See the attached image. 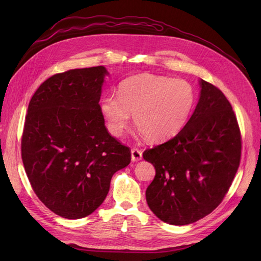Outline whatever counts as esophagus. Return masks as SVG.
Masks as SVG:
<instances>
[{"label":"esophagus","mask_w":261,"mask_h":261,"mask_svg":"<svg viewBox=\"0 0 261 261\" xmlns=\"http://www.w3.org/2000/svg\"><path fill=\"white\" fill-rule=\"evenodd\" d=\"M141 158H143V152H141V150L134 147L132 148V161L133 162H136L141 160Z\"/></svg>","instance_id":"1"}]
</instances>
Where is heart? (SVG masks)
<instances>
[{
    "instance_id": "b5f03b06",
    "label": "heart",
    "mask_w": 261,
    "mask_h": 261,
    "mask_svg": "<svg viewBox=\"0 0 261 261\" xmlns=\"http://www.w3.org/2000/svg\"><path fill=\"white\" fill-rule=\"evenodd\" d=\"M196 103L191 83L170 76L141 74L126 78L118 86L117 96L108 94L100 102V111L113 136H121L130 113L134 124L153 141L167 139L184 127Z\"/></svg>"
}]
</instances>
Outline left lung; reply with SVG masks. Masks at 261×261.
Returning <instances> with one entry per match:
<instances>
[{
	"label": "left lung",
	"instance_id": "8db88e82",
	"mask_svg": "<svg viewBox=\"0 0 261 261\" xmlns=\"http://www.w3.org/2000/svg\"><path fill=\"white\" fill-rule=\"evenodd\" d=\"M200 98L178 134L146 149L155 176L146 191L149 208L173 225L196 222L222 202L238 172L242 136L232 106L218 87L201 80Z\"/></svg>",
	"mask_w": 261,
	"mask_h": 261
}]
</instances>
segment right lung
Returning <instances> with one entry per match:
<instances>
[{
    "label": "right lung",
    "mask_w": 261,
    "mask_h": 261,
    "mask_svg": "<svg viewBox=\"0 0 261 261\" xmlns=\"http://www.w3.org/2000/svg\"><path fill=\"white\" fill-rule=\"evenodd\" d=\"M103 66L69 69L43 82L31 98L21 159L35 194L66 219L96 210L114 173L127 167L129 147L111 136L100 111Z\"/></svg>",
    "instance_id": "obj_1"
}]
</instances>
